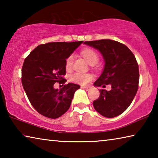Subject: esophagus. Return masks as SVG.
Segmentation results:
<instances>
[{
    "label": "esophagus",
    "mask_w": 158,
    "mask_h": 158,
    "mask_svg": "<svg viewBox=\"0 0 158 158\" xmlns=\"http://www.w3.org/2000/svg\"><path fill=\"white\" fill-rule=\"evenodd\" d=\"M81 88L83 89H84L85 90H89L90 89V86H81Z\"/></svg>",
    "instance_id": "obj_1"
}]
</instances>
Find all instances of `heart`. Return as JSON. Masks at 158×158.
<instances>
[{"label":"heart","instance_id":"1","mask_svg":"<svg viewBox=\"0 0 158 158\" xmlns=\"http://www.w3.org/2000/svg\"><path fill=\"white\" fill-rule=\"evenodd\" d=\"M81 54L83 56L88 63L94 65L97 63L99 60V56L95 50L90 48H85L81 52ZM73 56L72 55L69 56L65 60V69L67 70H69L73 65ZM94 77L90 73H74L72 74L69 77V81L75 83L80 85H87L88 84L92 81Z\"/></svg>","mask_w":158,"mask_h":158}]
</instances>
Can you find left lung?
I'll use <instances>...</instances> for the list:
<instances>
[{"instance_id":"obj_1","label":"left lung","mask_w":158,"mask_h":158,"mask_svg":"<svg viewBox=\"0 0 158 158\" xmlns=\"http://www.w3.org/2000/svg\"><path fill=\"white\" fill-rule=\"evenodd\" d=\"M84 44L98 49L105 63L94 85H111L109 91L100 90V97L93 102V106L105 117L118 116L130 105L138 90L139 72L135 55L125 44L111 40L86 41Z\"/></svg>"}]
</instances>
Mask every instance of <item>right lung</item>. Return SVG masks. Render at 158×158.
Listing matches in <instances>:
<instances>
[{
	"label": "right lung",
	"mask_w": 158,
	"mask_h": 158,
	"mask_svg": "<svg viewBox=\"0 0 158 158\" xmlns=\"http://www.w3.org/2000/svg\"><path fill=\"white\" fill-rule=\"evenodd\" d=\"M82 42H48L37 46L25 58L21 82L32 106L42 116L57 118L70 106L80 85L69 83L55 89L53 85L65 84V60Z\"/></svg>",
	"instance_id": "right-lung-1"
}]
</instances>
